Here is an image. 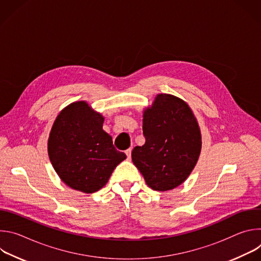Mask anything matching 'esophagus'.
<instances>
[{"label": "esophagus", "mask_w": 261, "mask_h": 261, "mask_svg": "<svg viewBox=\"0 0 261 261\" xmlns=\"http://www.w3.org/2000/svg\"><path fill=\"white\" fill-rule=\"evenodd\" d=\"M131 152H132V148H131V147H130V148H128V150H126V151H125V153H126V155H127L128 159H130V157H131Z\"/></svg>", "instance_id": "obj_1"}]
</instances>
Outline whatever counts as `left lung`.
Listing matches in <instances>:
<instances>
[{
  "label": "left lung",
  "mask_w": 261,
  "mask_h": 261,
  "mask_svg": "<svg viewBox=\"0 0 261 261\" xmlns=\"http://www.w3.org/2000/svg\"><path fill=\"white\" fill-rule=\"evenodd\" d=\"M145 143L135 146L132 161L148 187L156 191L176 188L190 175L201 151V134L189 105L159 94L143 111Z\"/></svg>",
  "instance_id": "1"
}]
</instances>
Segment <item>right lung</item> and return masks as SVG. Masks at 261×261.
<instances>
[{"mask_svg":"<svg viewBox=\"0 0 261 261\" xmlns=\"http://www.w3.org/2000/svg\"><path fill=\"white\" fill-rule=\"evenodd\" d=\"M104 118L85 101L65 107L57 117L48 138L49 160L70 188L94 193L108 181L126 159L103 127Z\"/></svg>","mask_w":261,"mask_h":261,"instance_id":"add662e5","label":"right lung"}]
</instances>
